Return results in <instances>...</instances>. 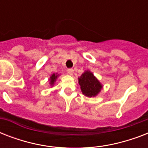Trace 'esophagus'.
Instances as JSON below:
<instances>
[{
    "label": "esophagus",
    "mask_w": 148,
    "mask_h": 148,
    "mask_svg": "<svg viewBox=\"0 0 148 148\" xmlns=\"http://www.w3.org/2000/svg\"><path fill=\"white\" fill-rule=\"evenodd\" d=\"M67 73H68V74H70V75H73V74H74V70L68 69L67 70Z\"/></svg>",
    "instance_id": "esophagus-1"
}]
</instances>
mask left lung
<instances>
[{"label": "left lung", "mask_w": 148, "mask_h": 148, "mask_svg": "<svg viewBox=\"0 0 148 148\" xmlns=\"http://www.w3.org/2000/svg\"><path fill=\"white\" fill-rule=\"evenodd\" d=\"M78 83L83 95L88 97L97 96L102 88L100 81L89 71H86L81 74L78 78Z\"/></svg>", "instance_id": "left-lung-1"}]
</instances>
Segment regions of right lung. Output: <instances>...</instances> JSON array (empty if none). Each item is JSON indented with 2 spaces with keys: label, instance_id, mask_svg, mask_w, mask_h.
Masks as SVG:
<instances>
[{
  "label": "right lung",
  "instance_id": "1",
  "mask_svg": "<svg viewBox=\"0 0 148 148\" xmlns=\"http://www.w3.org/2000/svg\"><path fill=\"white\" fill-rule=\"evenodd\" d=\"M58 76H59V74H53L51 75V77H50V84H51V86L53 85V84H54V82L56 81V80H57Z\"/></svg>",
  "mask_w": 148,
  "mask_h": 148
}]
</instances>
